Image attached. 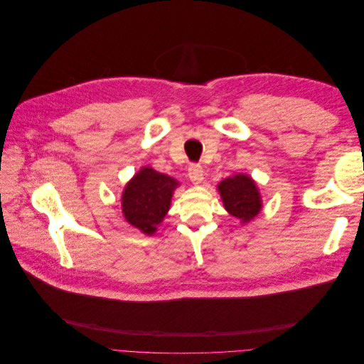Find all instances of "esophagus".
<instances>
[{
    "label": "esophagus",
    "mask_w": 364,
    "mask_h": 364,
    "mask_svg": "<svg viewBox=\"0 0 364 364\" xmlns=\"http://www.w3.org/2000/svg\"><path fill=\"white\" fill-rule=\"evenodd\" d=\"M188 178L194 183H200L203 181V168H202L200 164H190Z\"/></svg>",
    "instance_id": "1"
}]
</instances>
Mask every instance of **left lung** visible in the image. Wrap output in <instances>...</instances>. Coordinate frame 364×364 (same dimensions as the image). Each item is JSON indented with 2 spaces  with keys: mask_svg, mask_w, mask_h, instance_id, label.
I'll use <instances>...</instances> for the list:
<instances>
[{
  "mask_svg": "<svg viewBox=\"0 0 364 364\" xmlns=\"http://www.w3.org/2000/svg\"><path fill=\"white\" fill-rule=\"evenodd\" d=\"M218 191L223 199L226 211L243 220L245 223L259 213V193L255 182L247 176L237 174L234 178L225 179L218 185Z\"/></svg>",
  "mask_w": 364,
  "mask_h": 364,
  "instance_id": "obj_1",
  "label": "left lung"
}]
</instances>
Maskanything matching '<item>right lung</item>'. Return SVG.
<instances>
[{"instance_id": "obj_1", "label": "right lung", "mask_w": 364, "mask_h": 364, "mask_svg": "<svg viewBox=\"0 0 364 364\" xmlns=\"http://www.w3.org/2000/svg\"><path fill=\"white\" fill-rule=\"evenodd\" d=\"M178 182L150 167L142 168L123 193V214L130 225L151 235L167 214Z\"/></svg>"}]
</instances>
